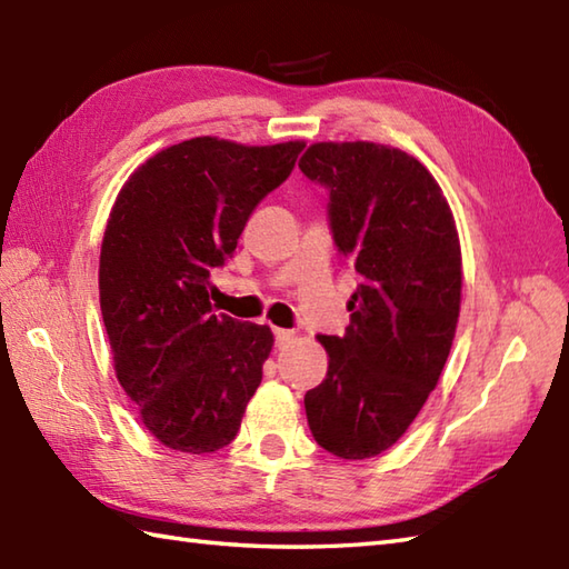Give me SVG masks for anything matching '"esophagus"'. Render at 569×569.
<instances>
[{"mask_svg": "<svg viewBox=\"0 0 569 569\" xmlns=\"http://www.w3.org/2000/svg\"><path fill=\"white\" fill-rule=\"evenodd\" d=\"M273 337H276V345H278V347H286L288 342H293V340H296V332H293V330L276 328V330H273Z\"/></svg>", "mask_w": 569, "mask_h": 569, "instance_id": "esophagus-1", "label": "esophagus"}]
</instances>
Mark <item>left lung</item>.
<instances>
[{
    "label": "left lung",
    "instance_id": "obj_1",
    "mask_svg": "<svg viewBox=\"0 0 569 569\" xmlns=\"http://www.w3.org/2000/svg\"><path fill=\"white\" fill-rule=\"evenodd\" d=\"M298 166L330 190L335 244L361 276L345 335L318 337L330 365L306 393L308 426L335 457L369 459L416 420L450 355L462 300L455 217L401 149L320 141Z\"/></svg>",
    "mask_w": 569,
    "mask_h": 569
}]
</instances>
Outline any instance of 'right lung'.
Listing matches in <instances>:
<instances>
[{"label": "right lung", "instance_id": "1", "mask_svg": "<svg viewBox=\"0 0 569 569\" xmlns=\"http://www.w3.org/2000/svg\"><path fill=\"white\" fill-rule=\"evenodd\" d=\"M303 147L196 137L141 163L114 200L100 251L104 330L119 383L171 450H222L259 389L273 335L214 316L210 271Z\"/></svg>", "mask_w": 569, "mask_h": 569}]
</instances>
